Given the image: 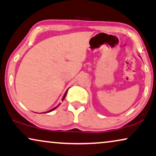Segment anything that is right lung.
<instances>
[{"label": "right lung", "mask_w": 156, "mask_h": 156, "mask_svg": "<svg viewBox=\"0 0 156 156\" xmlns=\"http://www.w3.org/2000/svg\"><path fill=\"white\" fill-rule=\"evenodd\" d=\"M67 92H68V91H66V93H65V94H64V96L63 97V98H62V101H63V100H64V98H65L66 95V94H67ZM59 105H60V104H59ZM58 106H56V107H55V108H53V109H51V110H50V111H47V112H48H48H51V111H53V110H55V108H57Z\"/></svg>", "instance_id": "1"}]
</instances>
